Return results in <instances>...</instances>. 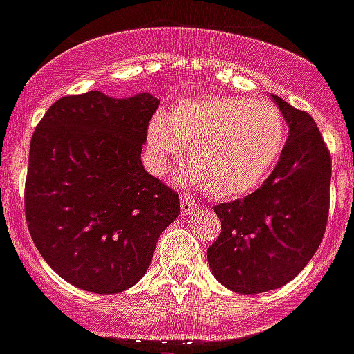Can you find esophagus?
Listing matches in <instances>:
<instances>
[{
    "instance_id": "obj_1",
    "label": "esophagus",
    "mask_w": 354,
    "mask_h": 354,
    "mask_svg": "<svg viewBox=\"0 0 354 354\" xmlns=\"http://www.w3.org/2000/svg\"><path fill=\"white\" fill-rule=\"evenodd\" d=\"M198 209V202L189 195H180V211L183 214H192Z\"/></svg>"
}]
</instances>
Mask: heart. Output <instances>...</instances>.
<instances>
[{
    "label": "heart",
    "instance_id": "heart-1",
    "mask_svg": "<svg viewBox=\"0 0 354 354\" xmlns=\"http://www.w3.org/2000/svg\"><path fill=\"white\" fill-rule=\"evenodd\" d=\"M148 165L157 175L189 147V162L213 198L236 201L261 188L286 145V123L276 105L231 95H201L175 102L148 125Z\"/></svg>",
    "mask_w": 354,
    "mask_h": 354
}]
</instances>
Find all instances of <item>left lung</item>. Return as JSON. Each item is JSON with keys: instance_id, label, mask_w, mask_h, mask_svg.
<instances>
[{"instance_id": "obj_1", "label": "left lung", "mask_w": 354, "mask_h": 354, "mask_svg": "<svg viewBox=\"0 0 354 354\" xmlns=\"http://www.w3.org/2000/svg\"><path fill=\"white\" fill-rule=\"evenodd\" d=\"M290 136L261 188L213 207L220 236L207 249L213 276L238 294H261L294 279L313 258L329 213L331 156L306 111L274 96Z\"/></svg>"}]
</instances>
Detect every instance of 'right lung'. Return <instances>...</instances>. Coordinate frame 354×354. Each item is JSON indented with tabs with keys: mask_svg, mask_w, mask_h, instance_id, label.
Here are the masks:
<instances>
[{
	"mask_svg": "<svg viewBox=\"0 0 354 354\" xmlns=\"http://www.w3.org/2000/svg\"><path fill=\"white\" fill-rule=\"evenodd\" d=\"M159 100L89 91L59 98L30 141L25 214L48 265L93 294L145 276L179 193L145 171L141 150Z\"/></svg>",
	"mask_w": 354,
	"mask_h": 354,
	"instance_id": "obj_1",
	"label": "right lung"
}]
</instances>
